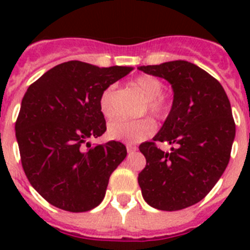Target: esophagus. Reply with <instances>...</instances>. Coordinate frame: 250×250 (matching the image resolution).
<instances>
[{"instance_id": "34e87169", "label": "esophagus", "mask_w": 250, "mask_h": 250, "mask_svg": "<svg viewBox=\"0 0 250 250\" xmlns=\"http://www.w3.org/2000/svg\"><path fill=\"white\" fill-rule=\"evenodd\" d=\"M126 149H127V152H134L138 150V147L135 146V145L132 144H126Z\"/></svg>"}]
</instances>
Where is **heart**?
<instances>
[{"label":"heart","instance_id":"heart-1","mask_svg":"<svg viewBox=\"0 0 250 250\" xmlns=\"http://www.w3.org/2000/svg\"><path fill=\"white\" fill-rule=\"evenodd\" d=\"M132 85L143 92L146 98V104L143 110V114L149 111L156 119H164L170 111L169 99L163 94L164 83L158 77L143 75L132 81ZM115 95H116V86L110 85L103 90L99 98V107L101 114L106 119H111L115 116ZM156 125L151 118H143L139 120H125V119H116L111 121L107 127V134L110 138L116 140L127 141V143H139L155 132Z\"/></svg>","mask_w":250,"mask_h":250}]
</instances>
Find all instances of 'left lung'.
I'll return each instance as SVG.
<instances>
[{
	"mask_svg": "<svg viewBox=\"0 0 250 250\" xmlns=\"http://www.w3.org/2000/svg\"><path fill=\"white\" fill-rule=\"evenodd\" d=\"M171 83L174 100L160 131L139 146L146 159L138 176L145 202L175 211L199 203L219 180L230 159L235 123L223 86L199 66L178 60L140 66ZM174 144L170 153L156 143Z\"/></svg>",
	"mask_w": 250,
	"mask_h": 250,
	"instance_id": "obj_1",
	"label": "left lung"
}]
</instances>
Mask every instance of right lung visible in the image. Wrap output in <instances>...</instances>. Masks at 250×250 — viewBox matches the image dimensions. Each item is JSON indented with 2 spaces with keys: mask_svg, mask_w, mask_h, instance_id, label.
<instances>
[{
  "mask_svg": "<svg viewBox=\"0 0 250 250\" xmlns=\"http://www.w3.org/2000/svg\"><path fill=\"white\" fill-rule=\"evenodd\" d=\"M131 70L68 61L28 86L15 125L22 167L54 207L81 213L103 202L126 147L120 141L91 146L86 140L106 131L99 107L103 90Z\"/></svg>",
  "mask_w": 250,
  "mask_h": 250,
  "instance_id": "right-lung-1",
  "label": "right lung"
}]
</instances>
